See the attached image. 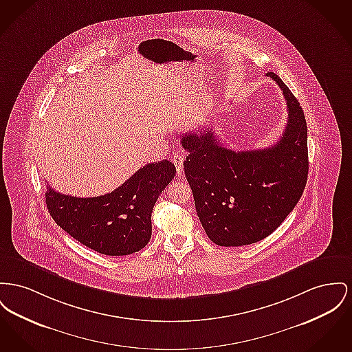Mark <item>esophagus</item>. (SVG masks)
<instances>
[{
	"mask_svg": "<svg viewBox=\"0 0 352 352\" xmlns=\"http://www.w3.org/2000/svg\"><path fill=\"white\" fill-rule=\"evenodd\" d=\"M184 161H185V158H184V155H181V154H175V155L173 157V162H174L175 168H177V173H178L179 175L184 173Z\"/></svg>",
	"mask_w": 352,
	"mask_h": 352,
	"instance_id": "1",
	"label": "esophagus"
}]
</instances>
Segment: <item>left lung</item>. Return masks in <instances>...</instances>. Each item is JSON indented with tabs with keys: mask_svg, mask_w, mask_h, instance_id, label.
Returning a JSON list of instances; mask_svg holds the SVG:
<instances>
[{
	"mask_svg": "<svg viewBox=\"0 0 352 352\" xmlns=\"http://www.w3.org/2000/svg\"><path fill=\"white\" fill-rule=\"evenodd\" d=\"M289 121L280 140L261 150L234 151L212 130L186 133L184 170L197 214L218 246L236 248L269 236L300 199L309 175L307 124L298 100L275 73Z\"/></svg>",
	"mask_w": 352,
	"mask_h": 352,
	"instance_id": "obj_1",
	"label": "left lung"
}]
</instances>
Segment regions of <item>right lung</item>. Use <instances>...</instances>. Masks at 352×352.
Listing matches in <instances>:
<instances>
[{"label": "right lung", "instance_id": "right-lung-1", "mask_svg": "<svg viewBox=\"0 0 352 352\" xmlns=\"http://www.w3.org/2000/svg\"><path fill=\"white\" fill-rule=\"evenodd\" d=\"M175 173L167 160L148 164L122 186L93 198L65 195L46 186V206L54 222L86 248L111 256L129 255L148 243L153 207Z\"/></svg>", "mask_w": 352, "mask_h": 352}]
</instances>
